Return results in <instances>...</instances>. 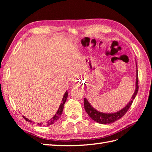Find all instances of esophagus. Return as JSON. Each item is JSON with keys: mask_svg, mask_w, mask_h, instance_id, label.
<instances>
[{"mask_svg": "<svg viewBox=\"0 0 152 152\" xmlns=\"http://www.w3.org/2000/svg\"><path fill=\"white\" fill-rule=\"evenodd\" d=\"M72 86H75V84H72Z\"/></svg>", "mask_w": 152, "mask_h": 152, "instance_id": "1", "label": "esophagus"}]
</instances>
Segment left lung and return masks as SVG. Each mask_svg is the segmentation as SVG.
I'll use <instances>...</instances> for the list:
<instances>
[{
	"mask_svg": "<svg viewBox=\"0 0 152 152\" xmlns=\"http://www.w3.org/2000/svg\"><path fill=\"white\" fill-rule=\"evenodd\" d=\"M137 63V62H136ZM137 70H136V87H135V91L134 92V94L132 96L131 100L126 105L124 108H122L121 110H119L115 113H103L101 112L97 111L95 110L93 106L90 104V103L88 102V100L86 98L84 99V108L86 112L88 113L89 116L93 120L101 124H111V123L117 121L118 119H120L124 116L126 112L132 104L133 102V100L134 99L135 96H136L138 90V70H137Z\"/></svg>",
	"mask_w": 152,
	"mask_h": 152,
	"instance_id": "8db88e82",
	"label": "left lung"
}]
</instances>
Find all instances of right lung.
I'll return each mask as SVG.
<instances>
[{
    "instance_id": "add662e5",
    "label": "right lung",
    "mask_w": 152,
    "mask_h": 152,
    "mask_svg": "<svg viewBox=\"0 0 152 152\" xmlns=\"http://www.w3.org/2000/svg\"><path fill=\"white\" fill-rule=\"evenodd\" d=\"M68 97V92L67 91L65 92V93H64V95L63 96V99H62V102L61 103V104L59 106V109H58V110L57 111L56 114H55L53 115V117L50 119V120H48L46 123H38V125L39 126H42V125H46V126H49V125H51L53 124L54 123H56L58 119H59L61 117V114H62V112H63V108H64V103H65L66 101V99ZM23 117L24 118V119H25V120L28 121V122H33L31 120H30V119H27V118H25V116H23Z\"/></svg>"
}]
</instances>
